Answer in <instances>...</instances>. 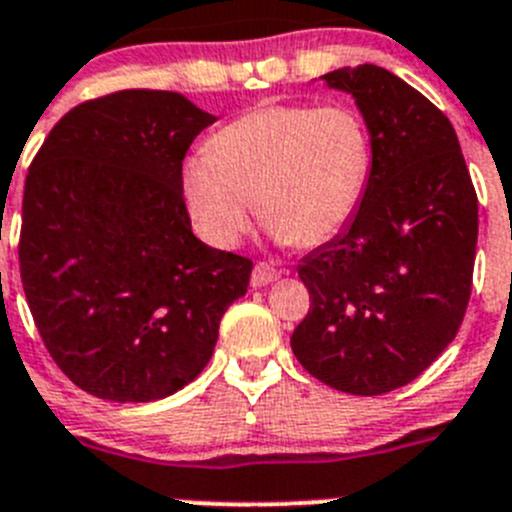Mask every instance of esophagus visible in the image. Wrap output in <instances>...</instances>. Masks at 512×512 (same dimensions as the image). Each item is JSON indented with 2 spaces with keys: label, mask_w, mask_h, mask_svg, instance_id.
<instances>
[{
  "label": "esophagus",
  "mask_w": 512,
  "mask_h": 512,
  "mask_svg": "<svg viewBox=\"0 0 512 512\" xmlns=\"http://www.w3.org/2000/svg\"><path fill=\"white\" fill-rule=\"evenodd\" d=\"M280 278V270L267 262H257L255 270H252V288H265V285L275 283Z\"/></svg>",
  "instance_id": "1"
}]
</instances>
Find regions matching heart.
Returning <instances> with one entry per match:
<instances>
[{"label":"heart","instance_id":"1","mask_svg":"<svg viewBox=\"0 0 512 512\" xmlns=\"http://www.w3.org/2000/svg\"><path fill=\"white\" fill-rule=\"evenodd\" d=\"M375 142L349 104H262L224 124L209 153L183 163V201L196 232L234 247L255 214L275 239L321 245L342 232L367 196Z\"/></svg>","mask_w":512,"mask_h":512}]
</instances>
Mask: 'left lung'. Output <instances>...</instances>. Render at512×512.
Here are the masks:
<instances>
[{
  "instance_id": "obj_1",
  "label": "left lung",
  "mask_w": 512,
  "mask_h": 512,
  "mask_svg": "<svg viewBox=\"0 0 512 512\" xmlns=\"http://www.w3.org/2000/svg\"><path fill=\"white\" fill-rule=\"evenodd\" d=\"M375 142L367 196L298 267L311 306L290 336L316 380L382 395L416 380L457 336L472 293L477 193L439 107L380 66L326 73Z\"/></svg>"
}]
</instances>
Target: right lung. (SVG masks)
<instances>
[{"label":"right lung","instance_id":"right-lung-1","mask_svg":"<svg viewBox=\"0 0 512 512\" xmlns=\"http://www.w3.org/2000/svg\"><path fill=\"white\" fill-rule=\"evenodd\" d=\"M214 117L176 91L124 89L73 107L32 158L20 275L63 375L117 403L199 377L252 260L193 237L181 173Z\"/></svg>","mask_w":512,"mask_h":512}]
</instances>
